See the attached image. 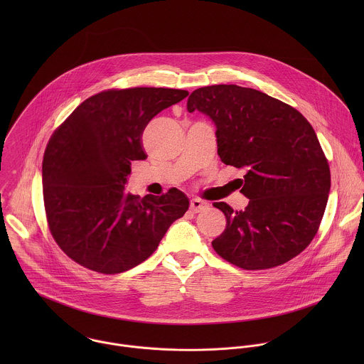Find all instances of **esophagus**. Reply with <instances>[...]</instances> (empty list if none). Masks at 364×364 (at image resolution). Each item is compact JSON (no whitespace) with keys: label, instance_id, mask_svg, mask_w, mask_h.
<instances>
[{"label":"esophagus","instance_id":"1","mask_svg":"<svg viewBox=\"0 0 364 364\" xmlns=\"http://www.w3.org/2000/svg\"><path fill=\"white\" fill-rule=\"evenodd\" d=\"M205 208H208V203H206V202H203V200H200V199H192V200H191V210H192L193 213H198V211H200V210H203Z\"/></svg>","mask_w":364,"mask_h":364}]
</instances>
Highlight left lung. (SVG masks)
Returning <instances> with one entry per match:
<instances>
[{
  "instance_id": "8db88e82",
  "label": "left lung",
  "mask_w": 364,
  "mask_h": 364,
  "mask_svg": "<svg viewBox=\"0 0 364 364\" xmlns=\"http://www.w3.org/2000/svg\"><path fill=\"white\" fill-rule=\"evenodd\" d=\"M188 110L214 122L220 159L245 169V210L213 203L227 218L211 242L214 251L247 270L270 269L303 252L331 189L329 165L309 120L290 105L238 85L199 88Z\"/></svg>"
}]
</instances>
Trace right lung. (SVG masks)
Segmentation results:
<instances>
[{"label": "right lung", "mask_w": 364, "mask_h": 364, "mask_svg": "<svg viewBox=\"0 0 364 364\" xmlns=\"http://www.w3.org/2000/svg\"><path fill=\"white\" fill-rule=\"evenodd\" d=\"M183 90H109L85 100L53 133L42 165L43 199L54 241L67 257L105 274L150 258L189 208L176 188L140 199L126 191L132 161L146 159L141 136Z\"/></svg>", "instance_id": "1"}]
</instances>
